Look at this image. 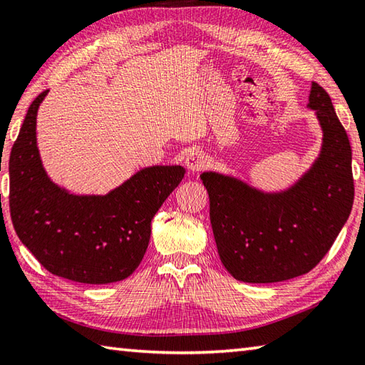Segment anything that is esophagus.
<instances>
[{"label": "esophagus", "mask_w": 365, "mask_h": 365, "mask_svg": "<svg viewBox=\"0 0 365 365\" xmlns=\"http://www.w3.org/2000/svg\"><path fill=\"white\" fill-rule=\"evenodd\" d=\"M205 156L204 153L199 152V150H190L185 156V166L190 170V173H199L205 166Z\"/></svg>", "instance_id": "34e87169"}]
</instances>
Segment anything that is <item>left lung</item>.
I'll list each match as a JSON object with an SVG mask.
<instances>
[{
    "label": "left lung",
    "instance_id": "8db88e82",
    "mask_svg": "<svg viewBox=\"0 0 365 365\" xmlns=\"http://www.w3.org/2000/svg\"><path fill=\"white\" fill-rule=\"evenodd\" d=\"M307 109L323 133L310 168L283 190H262L232 174L205 170L220 259L235 280L277 283L323 259L351 213V145L332 101L312 82Z\"/></svg>",
    "mask_w": 365,
    "mask_h": 365
}]
</instances>
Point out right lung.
<instances>
[{
	"label": "right lung",
	"instance_id": "add662e5",
	"mask_svg": "<svg viewBox=\"0 0 365 365\" xmlns=\"http://www.w3.org/2000/svg\"><path fill=\"white\" fill-rule=\"evenodd\" d=\"M31 103L9 158L14 230L50 274L87 284L130 277L147 252L152 220L182 182V166L142 168L106 195H74L48 177Z\"/></svg>",
	"mask_w": 365,
	"mask_h": 365
}]
</instances>
